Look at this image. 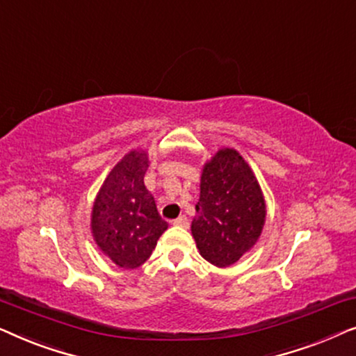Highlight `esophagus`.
Wrapping results in <instances>:
<instances>
[{
    "mask_svg": "<svg viewBox=\"0 0 356 356\" xmlns=\"http://www.w3.org/2000/svg\"><path fill=\"white\" fill-rule=\"evenodd\" d=\"M173 223H175V225H178V227H184V228H188V227H189V220H188V217H186V216H179L178 218H175Z\"/></svg>",
    "mask_w": 356,
    "mask_h": 356,
    "instance_id": "34e87169",
    "label": "esophagus"
}]
</instances>
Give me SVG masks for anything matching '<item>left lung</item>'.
<instances>
[{"mask_svg": "<svg viewBox=\"0 0 356 356\" xmlns=\"http://www.w3.org/2000/svg\"><path fill=\"white\" fill-rule=\"evenodd\" d=\"M191 232L204 259L228 267L256 245L266 222L261 186L235 149H220L204 165Z\"/></svg>", "mask_w": 356, "mask_h": 356, "instance_id": "8db88e82", "label": "left lung"}]
</instances>
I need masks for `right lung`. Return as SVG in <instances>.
I'll return each instance as SVG.
<instances>
[{
	"mask_svg": "<svg viewBox=\"0 0 356 356\" xmlns=\"http://www.w3.org/2000/svg\"><path fill=\"white\" fill-rule=\"evenodd\" d=\"M145 150L126 154L102 184L92 207V235L104 254L123 269L143 266L168 223L144 184Z\"/></svg>",
	"mask_w": 356,
	"mask_h": 356,
	"instance_id": "obj_1",
	"label": "right lung"
}]
</instances>
